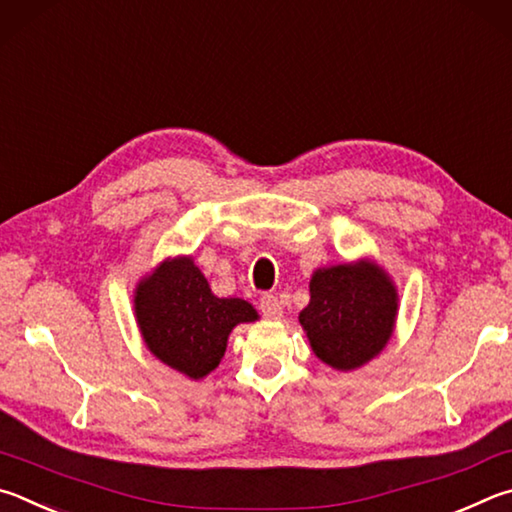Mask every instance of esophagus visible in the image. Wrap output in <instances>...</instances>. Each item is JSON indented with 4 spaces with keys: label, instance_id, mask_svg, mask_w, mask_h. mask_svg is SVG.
<instances>
[{
    "label": "esophagus",
    "instance_id": "esophagus-1",
    "mask_svg": "<svg viewBox=\"0 0 512 512\" xmlns=\"http://www.w3.org/2000/svg\"><path fill=\"white\" fill-rule=\"evenodd\" d=\"M258 308H261V315L267 317V319H281L283 317V306H281V301L274 297V294H265L261 303H258Z\"/></svg>",
    "mask_w": 512,
    "mask_h": 512
}]
</instances>
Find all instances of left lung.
I'll use <instances>...</instances> for the list:
<instances>
[{
    "mask_svg": "<svg viewBox=\"0 0 512 512\" xmlns=\"http://www.w3.org/2000/svg\"><path fill=\"white\" fill-rule=\"evenodd\" d=\"M398 290L389 274L371 261L317 270L310 303L299 321L321 362L337 371L360 369L393 335Z\"/></svg>",
    "mask_w": 512,
    "mask_h": 512,
    "instance_id": "obj_1",
    "label": "left lung"
}]
</instances>
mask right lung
Instances as JSON below:
<instances>
[{
  "mask_svg": "<svg viewBox=\"0 0 512 512\" xmlns=\"http://www.w3.org/2000/svg\"><path fill=\"white\" fill-rule=\"evenodd\" d=\"M134 315L148 351L191 380L220 364L233 328L258 319L251 303L215 297L191 256L168 258L139 281Z\"/></svg>",
  "mask_w": 512,
  "mask_h": 512,
  "instance_id": "1",
  "label": "right lung"
}]
</instances>
